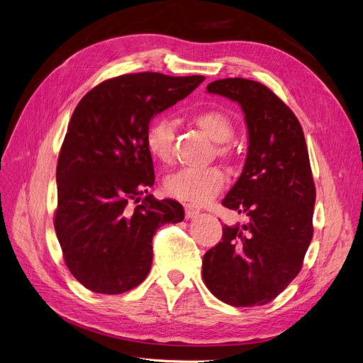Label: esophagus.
I'll use <instances>...</instances> for the list:
<instances>
[{
	"label": "esophagus",
	"instance_id": "1",
	"mask_svg": "<svg viewBox=\"0 0 363 363\" xmlns=\"http://www.w3.org/2000/svg\"><path fill=\"white\" fill-rule=\"evenodd\" d=\"M184 212H186V218H195L196 215L200 213V208L196 207L195 204H192V203H189V204H186L184 206Z\"/></svg>",
	"mask_w": 363,
	"mask_h": 363
}]
</instances>
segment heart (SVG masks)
<instances>
[{
  "mask_svg": "<svg viewBox=\"0 0 363 363\" xmlns=\"http://www.w3.org/2000/svg\"><path fill=\"white\" fill-rule=\"evenodd\" d=\"M194 123L204 133L218 144L228 142L235 135V125L230 116L221 111L208 108L194 116ZM175 138V125L167 118L152 121L147 130V148L160 162H169L172 159ZM219 155L228 156L230 147L221 145L218 148ZM225 184V174L218 167H208L203 169L184 168L168 175L164 180V191L172 199L191 203H206L221 192Z\"/></svg>",
  "mask_w": 363,
  "mask_h": 363,
  "instance_id": "obj_1",
  "label": "heart"
}]
</instances>
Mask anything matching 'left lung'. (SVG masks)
<instances>
[{"instance_id": "1", "label": "left lung", "mask_w": 363, "mask_h": 363, "mask_svg": "<svg viewBox=\"0 0 363 363\" xmlns=\"http://www.w3.org/2000/svg\"><path fill=\"white\" fill-rule=\"evenodd\" d=\"M208 94L236 101L245 115L248 152L223 206L250 221L223 227V240L203 257V280L235 307L267 304L300 272L313 236L315 183L303 128L265 84L223 79Z\"/></svg>"}]
</instances>
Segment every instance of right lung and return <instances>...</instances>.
<instances>
[{
	"label": "right lung",
	"instance_id": "add662e5",
	"mask_svg": "<svg viewBox=\"0 0 363 363\" xmlns=\"http://www.w3.org/2000/svg\"><path fill=\"white\" fill-rule=\"evenodd\" d=\"M203 75H119L77 104L57 160L54 228L72 276L96 294H123L148 276L152 236L183 206L156 200L150 121L188 96ZM135 206H133V204Z\"/></svg>",
	"mask_w": 363,
	"mask_h": 363
}]
</instances>
